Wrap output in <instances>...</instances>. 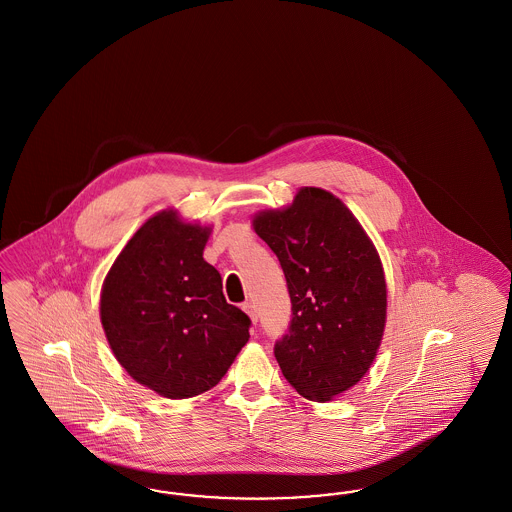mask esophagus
<instances>
[{
  "instance_id": "34e87169",
  "label": "esophagus",
  "mask_w": 512,
  "mask_h": 512,
  "mask_svg": "<svg viewBox=\"0 0 512 512\" xmlns=\"http://www.w3.org/2000/svg\"><path fill=\"white\" fill-rule=\"evenodd\" d=\"M243 310H245L246 315L250 317L252 325H256V323H258V313H256V308H254V304H252V302H245V304H243Z\"/></svg>"
}]
</instances>
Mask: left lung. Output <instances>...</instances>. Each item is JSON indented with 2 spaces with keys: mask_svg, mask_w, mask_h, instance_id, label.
<instances>
[{
  "mask_svg": "<svg viewBox=\"0 0 512 512\" xmlns=\"http://www.w3.org/2000/svg\"><path fill=\"white\" fill-rule=\"evenodd\" d=\"M252 227L277 254L292 302L277 363L306 400H334L369 373L382 342L388 302L377 248L321 187H300L287 206L256 212Z\"/></svg>",
  "mask_w": 512,
  "mask_h": 512,
  "instance_id": "8db88e82",
  "label": "left lung"
}]
</instances>
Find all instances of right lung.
<instances>
[{
    "instance_id": "right-lung-1",
    "label": "right lung",
    "mask_w": 512,
    "mask_h": 512,
    "mask_svg": "<svg viewBox=\"0 0 512 512\" xmlns=\"http://www.w3.org/2000/svg\"><path fill=\"white\" fill-rule=\"evenodd\" d=\"M212 225L156 212L116 256L101 287V325L135 382L170 400L214 388L250 333L225 302L222 277L204 258Z\"/></svg>"
}]
</instances>
